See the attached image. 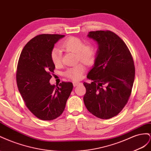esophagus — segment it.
<instances>
[{"label":"esophagus","mask_w":151,"mask_h":151,"mask_svg":"<svg viewBox=\"0 0 151 151\" xmlns=\"http://www.w3.org/2000/svg\"><path fill=\"white\" fill-rule=\"evenodd\" d=\"M79 84H80V82H78V81H73V85L74 87H76V86L78 85Z\"/></svg>","instance_id":"34e87169"}]
</instances>
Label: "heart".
I'll return each instance as SVG.
<instances>
[{
    "instance_id": "obj_1",
    "label": "heart",
    "mask_w": 151,
    "mask_h": 151,
    "mask_svg": "<svg viewBox=\"0 0 151 151\" xmlns=\"http://www.w3.org/2000/svg\"><path fill=\"white\" fill-rule=\"evenodd\" d=\"M62 46L67 50L76 53L78 59L85 63L91 62L95 55V49L92 45H85L84 42L80 38L75 37H71L64 41ZM50 59L55 66L61 65L62 62V54L58 48L54 47L50 52ZM85 67L82 64H78L76 66L68 68L65 71V75L73 80H80Z\"/></svg>"
}]
</instances>
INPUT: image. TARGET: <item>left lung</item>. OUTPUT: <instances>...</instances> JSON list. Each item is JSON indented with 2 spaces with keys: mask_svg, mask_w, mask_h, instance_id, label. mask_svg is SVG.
<instances>
[{
  "mask_svg": "<svg viewBox=\"0 0 151 151\" xmlns=\"http://www.w3.org/2000/svg\"><path fill=\"white\" fill-rule=\"evenodd\" d=\"M88 37L99 48L92 69L83 85V97L88 111L101 119L118 115L127 104L134 82L135 70L132 54L125 43L109 30L90 32Z\"/></svg>",
  "mask_w": 151,
  "mask_h": 151,
  "instance_id": "left-lung-1",
  "label": "left lung"
}]
</instances>
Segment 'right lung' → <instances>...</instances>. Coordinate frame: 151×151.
Segmentation results:
<instances>
[{
    "label": "right lung",
    "mask_w": 151,
    "mask_h": 151,
    "mask_svg": "<svg viewBox=\"0 0 151 151\" xmlns=\"http://www.w3.org/2000/svg\"><path fill=\"white\" fill-rule=\"evenodd\" d=\"M64 35L41 34L30 40L21 52L17 66L16 82L25 105L37 118L50 121L61 115L73 87L62 81L59 87L50 84L54 64L50 52Z\"/></svg>",
    "instance_id": "right-lung-1"
}]
</instances>
